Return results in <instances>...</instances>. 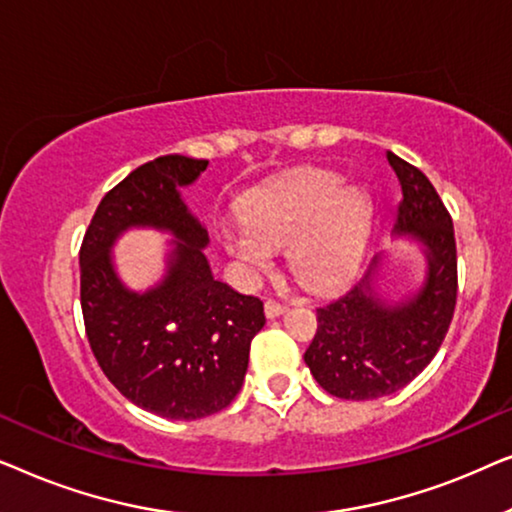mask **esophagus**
I'll return each instance as SVG.
<instances>
[{
    "mask_svg": "<svg viewBox=\"0 0 512 512\" xmlns=\"http://www.w3.org/2000/svg\"><path fill=\"white\" fill-rule=\"evenodd\" d=\"M284 310H286V305L277 303V300H265V317H268V319L279 317V314H282Z\"/></svg>",
    "mask_w": 512,
    "mask_h": 512,
    "instance_id": "esophagus-1",
    "label": "esophagus"
}]
</instances>
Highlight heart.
Masks as SVG:
<instances>
[{"label": "heart", "mask_w": 512, "mask_h": 512, "mask_svg": "<svg viewBox=\"0 0 512 512\" xmlns=\"http://www.w3.org/2000/svg\"><path fill=\"white\" fill-rule=\"evenodd\" d=\"M370 207L354 186H338L324 170H298L247 195L242 221L219 230L237 270L256 277L272 251L289 247L291 272L305 289L331 291L354 270Z\"/></svg>", "instance_id": "obj_1"}]
</instances>
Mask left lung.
Returning <instances> with one entry per match:
<instances>
[{
	"label": "left lung",
	"instance_id": "1",
	"mask_svg": "<svg viewBox=\"0 0 512 512\" xmlns=\"http://www.w3.org/2000/svg\"><path fill=\"white\" fill-rule=\"evenodd\" d=\"M401 184L394 235L419 242L426 275L410 296L389 303L377 291L382 256L340 298L317 310L305 363L331 396L373 401L415 380L443 345L457 305V244L447 209L424 172L387 151Z\"/></svg>",
	"mask_w": 512,
	"mask_h": 512
}]
</instances>
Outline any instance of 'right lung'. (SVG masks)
Wrapping results in <instances>:
<instances>
[{
  "mask_svg": "<svg viewBox=\"0 0 512 512\" xmlns=\"http://www.w3.org/2000/svg\"><path fill=\"white\" fill-rule=\"evenodd\" d=\"M207 165L174 153L137 167L104 195L79 254L83 324L102 373L139 408L186 422L230 405L265 324L261 300L214 279L207 228L181 200ZM130 227L173 235L166 277L146 292L128 290L110 256Z\"/></svg>",
  "mask_w": 512,
  "mask_h": 512,
  "instance_id": "right-lung-1",
  "label": "right lung"
}]
</instances>
